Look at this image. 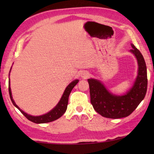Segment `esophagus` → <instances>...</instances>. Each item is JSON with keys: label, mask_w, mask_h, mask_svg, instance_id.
Instances as JSON below:
<instances>
[{"label": "esophagus", "mask_w": 154, "mask_h": 154, "mask_svg": "<svg viewBox=\"0 0 154 154\" xmlns=\"http://www.w3.org/2000/svg\"><path fill=\"white\" fill-rule=\"evenodd\" d=\"M89 76H90V73L86 71H83L81 72V77L84 78V79H87Z\"/></svg>", "instance_id": "1"}]
</instances>
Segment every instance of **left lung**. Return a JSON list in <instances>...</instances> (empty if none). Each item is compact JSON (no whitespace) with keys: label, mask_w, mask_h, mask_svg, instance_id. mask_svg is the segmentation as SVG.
Listing matches in <instances>:
<instances>
[{"label":"left lung","mask_w":154,"mask_h":154,"mask_svg":"<svg viewBox=\"0 0 154 154\" xmlns=\"http://www.w3.org/2000/svg\"><path fill=\"white\" fill-rule=\"evenodd\" d=\"M131 46L132 49L130 52L137 58L138 74L133 85L124 94H113L100 81L92 78L88 79L91 103L94 110L105 118L118 119L130 116L144 99L147 92V67L144 58L133 44Z\"/></svg>","instance_id":"1"}]
</instances>
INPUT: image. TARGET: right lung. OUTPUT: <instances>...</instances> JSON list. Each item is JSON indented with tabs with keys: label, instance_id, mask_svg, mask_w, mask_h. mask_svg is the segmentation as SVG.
Wrapping results in <instances>:
<instances>
[{
	"label": "right lung",
	"instance_id": "add662e5",
	"mask_svg": "<svg viewBox=\"0 0 154 154\" xmlns=\"http://www.w3.org/2000/svg\"><path fill=\"white\" fill-rule=\"evenodd\" d=\"M11 72V70H10L9 72ZM9 80V92L10 98H11L12 103L14 104V105L15 106V107L19 109L21 113L24 115L28 120H30L36 124L48 123V122L55 121L56 119H58V118H60L62 115H63L66 111L68 101H69V96L71 92L72 88H73L75 85H77V83L79 82V79H75L74 81H72L71 83H69V85H68V86L66 88V89H65L63 94H62L60 100L58 103L57 104L55 107H54L53 109H51L50 111H49L48 113H47L45 114L42 115V116H34L26 113L24 111H23L22 109H21L19 106L15 104V101L14 100V99H13V97H12L11 90V88H10V79Z\"/></svg>",
	"mask_w": 154,
	"mask_h": 154
}]
</instances>
